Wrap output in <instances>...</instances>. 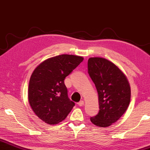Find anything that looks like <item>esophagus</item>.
Returning a JSON list of instances; mask_svg holds the SVG:
<instances>
[{
    "label": "esophagus",
    "mask_w": 150,
    "mask_h": 150,
    "mask_svg": "<svg viewBox=\"0 0 150 150\" xmlns=\"http://www.w3.org/2000/svg\"><path fill=\"white\" fill-rule=\"evenodd\" d=\"M77 104H78L79 106H82V105H83V101H80L79 102L77 103Z\"/></svg>",
    "instance_id": "esophagus-1"
}]
</instances>
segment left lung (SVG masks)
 <instances>
[{
	"mask_svg": "<svg viewBox=\"0 0 150 150\" xmlns=\"http://www.w3.org/2000/svg\"><path fill=\"white\" fill-rule=\"evenodd\" d=\"M88 73L97 88L99 105V112L90 119L99 127L110 126L128 107L131 95L128 81L117 66L101 57L88 59Z\"/></svg>",
	"mask_w": 150,
	"mask_h": 150,
	"instance_id": "1",
	"label": "left lung"
}]
</instances>
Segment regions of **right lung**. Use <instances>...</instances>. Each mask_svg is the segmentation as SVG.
<instances>
[{"label": "right lung", "mask_w": 150, "mask_h": 150, "mask_svg": "<svg viewBox=\"0 0 150 150\" xmlns=\"http://www.w3.org/2000/svg\"><path fill=\"white\" fill-rule=\"evenodd\" d=\"M82 57L59 55L42 62L32 73L29 102L35 115L46 123L64 120L75 103L69 98L64 79L83 61Z\"/></svg>", "instance_id": "right-lung-1"}]
</instances>
